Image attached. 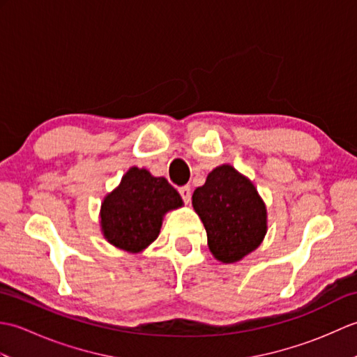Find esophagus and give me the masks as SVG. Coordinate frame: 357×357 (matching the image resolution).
<instances>
[{
    "instance_id": "obj_1",
    "label": "esophagus",
    "mask_w": 357,
    "mask_h": 357,
    "mask_svg": "<svg viewBox=\"0 0 357 357\" xmlns=\"http://www.w3.org/2000/svg\"><path fill=\"white\" fill-rule=\"evenodd\" d=\"M179 193H181V196H183V199H184L185 204L190 202V199H192V188H190V185L181 187L179 188Z\"/></svg>"
}]
</instances>
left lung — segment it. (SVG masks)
Here are the masks:
<instances>
[{
    "mask_svg": "<svg viewBox=\"0 0 357 357\" xmlns=\"http://www.w3.org/2000/svg\"><path fill=\"white\" fill-rule=\"evenodd\" d=\"M206 227L211 255L224 264L241 261L261 245L267 208L252 181L231 165H219L192 196Z\"/></svg>",
    "mask_w": 357,
    "mask_h": 357,
    "instance_id": "1",
    "label": "left lung"
}]
</instances>
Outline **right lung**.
<instances>
[{
	"label": "right lung",
	"instance_id": "obj_1",
	"mask_svg": "<svg viewBox=\"0 0 357 357\" xmlns=\"http://www.w3.org/2000/svg\"><path fill=\"white\" fill-rule=\"evenodd\" d=\"M179 207L183 199L169 181L132 167L101 204V230L112 245L139 253L158 238L167 211Z\"/></svg>",
	"mask_w": 357,
	"mask_h": 357
}]
</instances>
